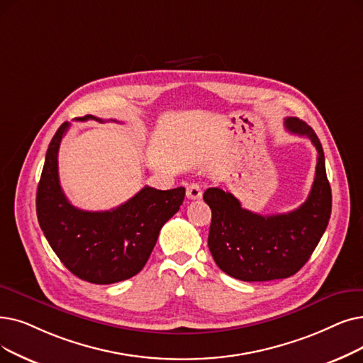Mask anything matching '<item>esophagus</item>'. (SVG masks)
<instances>
[{"mask_svg": "<svg viewBox=\"0 0 363 363\" xmlns=\"http://www.w3.org/2000/svg\"><path fill=\"white\" fill-rule=\"evenodd\" d=\"M203 193H201V186L197 182H193L186 186V197L191 200H197L201 199Z\"/></svg>", "mask_w": 363, "mask_h": 363, "instance_id": "34e87169", "label": "esophagus"}]
</instances>
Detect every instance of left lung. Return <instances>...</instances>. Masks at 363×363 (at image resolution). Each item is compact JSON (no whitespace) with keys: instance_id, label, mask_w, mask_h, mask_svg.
I'll use <instances>...</instances> for the list:
<instances>
[{"instance_id":"1","label":"left lung","mask_w":363,"mask_h":363,"mask_svg":"<svg viewBox=\"0 0 363 363\" xmlns=\"http://www.w3.org/2000/svg\"><path fill=\"white\" fill-rule=\"evenodd\" d=\"M285 125L291 133L307 136L318 150L316 175L301 206L262 216L243 209L238 199L220 188H208L203 194L212 209L211 254L220 270L243 281L294 276L308 261L329 223L333 194L320 140L307 123L295 117H288Z\"/></svg>"}]
</instances>
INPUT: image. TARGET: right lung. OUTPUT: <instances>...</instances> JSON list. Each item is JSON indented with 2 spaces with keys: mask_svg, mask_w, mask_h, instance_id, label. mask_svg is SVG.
I'll return each instance as SVG.
<instances>
[{
  "mask_svg": "<svg viewBox=\"0 0 363 363\" xmlns=\"http://www.w3.org/2000/svg\"><path fill=\"white\" fill-rule=\"evenodd\" d=\"M77 120L102 121L93 116ZM68 129L65 121L45 154L37 190L40 227L62 264L82 280L109 285L130 279L144 269L162 227L179 211L185 188L162 191L144 186L118 208L104 212L72 206L57 172L60 140Z\"/></svg>",
  "mask_w": 363,
  "mask_h": 363,
  "instance_id": "right-lung-1",
  "label": "right lung"
}]
</instances>
